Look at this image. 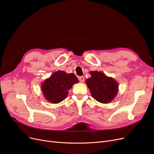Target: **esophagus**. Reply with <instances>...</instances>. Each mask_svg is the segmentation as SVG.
I'll return each instance as SVG.
<instances>
[{
	"instance_id": "1",
	"label": "esophagus",
	"mask_w": 154,
	"mask_h": 154,
	"mask_svg": "<svg viewBox=\"0 0 154 154\" xmlns=\"http://www.w3.org/2000/svg\"><path fill=\"white\" fill-rule=\"evenodd\" d=\"M79 81H80L81 82H83L84 81V79H84V77L83 76H81V77H79Z\"/></svg>"
}]
</instances>
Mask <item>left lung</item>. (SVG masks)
Masks as SVG:
<instances>
[{"label": "left lung", "instance_id": "obj_1", "mask_svg": "<svg viewBox=\"0 0 154 154\" xmlns=\"http://www.w3.org/2000/svg\"><path fill=\"white\" fill-rule=\"evenodd\" d=\"M91 77L86 82L92 97L99 102L107 103L115 98L118 92V84L112 77L98 71H91Z\"/></svg>", "mask_w": 154, "mask_h": 154}]
</instances>
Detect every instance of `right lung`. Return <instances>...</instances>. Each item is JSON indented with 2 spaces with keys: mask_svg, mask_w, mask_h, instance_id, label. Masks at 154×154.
<instances>
[{
  "mask_svg": "<svg viewBox=\"0 0 154 154\" xmlns=\"http://www.w3.org/2000/svg\"><path fill=\"white\" fill-rule=\"evenodd\" d=\"M79 80L73 73L57 71L43 82L41 86L46 100L52 103H58L65 99L68 91Z\"/></svg>",
  "mask_w": 154,
  "mask_h": 154,
  "instance_id": "right-lung-1",
  "label": "right lung"
}]
</instances>
